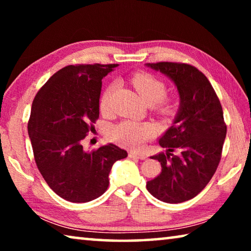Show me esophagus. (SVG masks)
<instances>
[{"label": "esophagus", "mask_w": 251, "mask_h": 251, "mask_svg": "<svg viewBox=\"0 0 251 251\" xmlns=\"http://www.w3.org/2000/svg\"><path fill=\"white\" fill-rule=\"evenodd\" d=\"M128 156L130 158H136V159H146L147 158V155L145 154H142V152H137V151H129Z\"/></svg>", "instance_id": "esophagus-1"}]
</instances>
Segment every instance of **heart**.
Masks as SVG:
<instances>
[{"instance_id": "1", "label": "heart", "mask_w": 251, "mask_h": 251, "mask_svg": "<svg viewBox=\"0 0 251 251\" xmlns=\"http://www.w3.org/2000/svg\"><path fill=\"white\" fill-rule=\"evenodd\" d=\"M131 82H133L134 87L138 92L141 99L146 104L152 105L158 103L161 110L167 112L168 106L165 105L163 101V97L166 93V86L163 82H160L159 79L150 74H136ZM115 87V83L110 84L101 95L100 105L103 110H106L109 107L110 97H112ZM151 134L152 128L150 125H142L134 122H123L113 127V129L110 130V136L114 141L122 144V145L134 148L142 146L143 143L148 137H151Z\"/></svg>"}]
</instances>
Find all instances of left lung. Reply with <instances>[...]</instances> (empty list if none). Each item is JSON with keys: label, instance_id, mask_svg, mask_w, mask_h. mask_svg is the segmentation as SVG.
I'll use <instances>...</instances> for the list:
<instances>
[{"label": "left lung", "instance_id": "left-lung-1", "mask_svg": "<svg viewBox=\"0 0 251 251\" xmlns=\"http://www.w3.org/2000/svg\"><path fill=\"white\" fill-rule=\"evenodd\" d=\"M145 65L167 76L180 100L173 125L159 139L166 152L151 157L161 172L146 188L160 201L179 203L197 196L214 176L227 126L214 88L196 67L171 62Z\"/></svg>", "mask_w": 251, "mask_h": 251}]
</instances>
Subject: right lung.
I'll list each match as a JSON object with an SVG mask.
<instances>
[{
  "label": "right lung",
  "instance_id": "obj_1",
  "mask_svg": "<svg viewBox=\"0 0 251 251\" xmlns=\"http://www.w3.org/2000/svg\"><path fill=\"white\" fill-rule=\"evenodd\" d=\"M116 66H66L33 100L27 130L36 166L50 188L67 201L101 196L114 163L127 157L126 151L110 143L93 151L82 145L100 116L101 79Z\"/></svg>",
  "mask_w": 251,
  "mask_h": 251
}]
</instances>
